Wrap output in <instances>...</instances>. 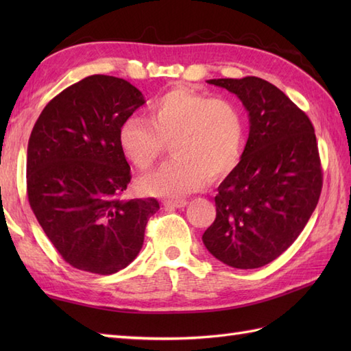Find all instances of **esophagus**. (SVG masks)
I'll list each match as a JSON object with an SVG mask.
<instances>
[{
    "mask_svg": "<svg viewBox=\"0 0 351 351\" xmlns=\"http://www.w3.org/2000/svg\"><path fill=\"white\" fill-rule=\"evenodd\" d=\"M189 202L187 200H164V208H169V210H175V208H184Z\"/></svg>",
    "mask_w": 351,
    "mask_h": 351,
    "instance_id": "34e87169",
    "label": "esophagus"
}]
</instances>
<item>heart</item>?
Segmentation results:
<instances>
[{"instance_id":"1","label":"heart","mask_w":351,"mask_h":351,"mask_svg":"<svg viewBox=\"0 0 351 351\" xmlns=\"http://www.w3.org/2000/svg\"><path fill=\"white\" fill-rule=\"evenodd\" d=\"M147 121L125 119L119 145L134 166L147 170L166 151L175 156L138 180L149 196L180 197L235 169L245 140V119L232 99L176 87L147 106Z\"/></svg>"}]
</instances>
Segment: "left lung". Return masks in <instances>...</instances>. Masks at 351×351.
Returning <instances> with one entry per match:
<instances>
[{
  "label": "left lung",
  "instance_id": "8db88e82",
  "mask_svg": "<svg viewBox=\"0 0 351 351\" xmlns=\"http://www.w3.org/2000/svg\"><path fill=\"white\" fill-rule=\"evenodd\" d=\"M249 111L240 162L219 185L215 220L202 240L213 256L241 270L280 256L314 213L323 189L314 126L288 96L258 77L219 78Z\"/></svg>",
  "mask_w": 351,
  "mask_h": 351
}]
</instances>
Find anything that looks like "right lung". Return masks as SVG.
<instances>
[{
  "instance_id": "obj_1",
  "label": "right lung",
  "mask_w": 351,
  "mask_h": 351,
  "mask_svg": "<svg viewBox=\"0 0 351 351\" xmlns=\"http://www.w3.org/2000/svg\"><path fill=\"white\" fill-rule=\"evenodd\" d=\"M145 104L137 87L90 75L43 108L27 149V195L62 258L78 270L113 274L143 245L154 197L122 200L131 169L119 145L125 119Z\"/></svg>"
}]
</instances>
